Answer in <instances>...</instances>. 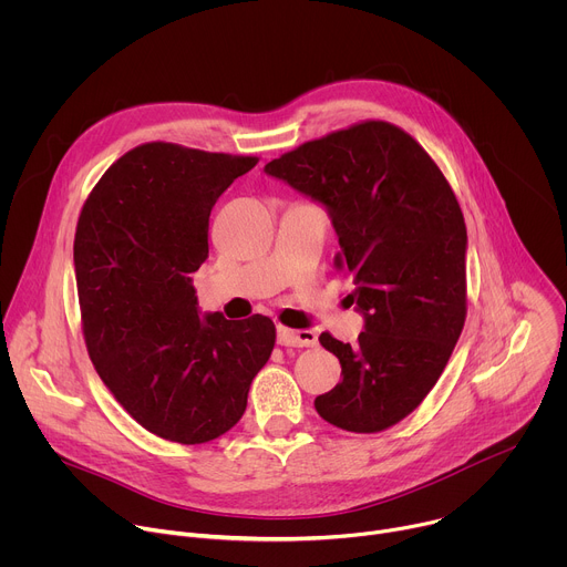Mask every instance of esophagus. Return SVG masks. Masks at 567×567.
Wrapping results in <instances>:
<instances>
[{
  "label": "esophagus",
  "mask_w": 567,
  "mask_h": 567,
  "mask_svg": "<svg viewBox=\"0 0 567 567\" xmlns=\"http://www.w3.org/2000/svg\"><path fill=\"white\" fill-rule=\"evenodd\" d=\"M316 334L311 330H289L278 326V343L287 348H311L316 346Z\"/></svg>",
  "instance_id": "1"
}]
</instances>
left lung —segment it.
<instances>
[{"instance_id": "left-lung-1", "label": "left lung", "mask_w": 567, "mask_h": 567, "mask_svg": "<svg viewBox=\"0 0 567 567\" xmlns=\"http://www.w3.org/2000/svg\"><path fill=\"white\" fill-rule=\"evenodd\" d=\"M269 177L328 210L339 271L363 316L359 343L322 332L341 383L318 394V415L379 433L411 415L437 383L466 318V226L426 150L403 130L365 121L269 161Z\"/></svg>"}]
</instances>
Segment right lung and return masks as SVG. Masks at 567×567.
Here are the masks:
<instances>
[{
  "instance_id": "add662e5",
  "label": "right lung",
  "mask_w": 567,
  "mask_h": 567,
  "mask_svg": "<svg viewBox=\"0 0 567 567\" xmlns=\"http://www.w3.org/2000/svg\"><path fill=\"white\" fill-rule=\"evenodd\" d=\"M256 164L145 143L103 175L78 219L73 265L92 363L121 406L171 442L230 431L276 343L262 313H202L190 278L208 258L215 202Z\"/></svg>"
}]
</instances>
